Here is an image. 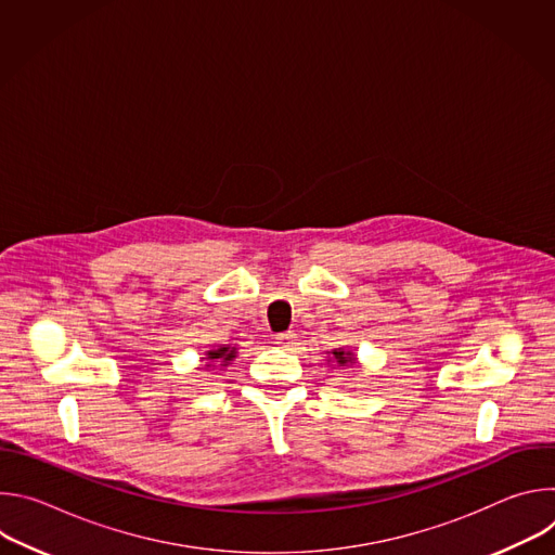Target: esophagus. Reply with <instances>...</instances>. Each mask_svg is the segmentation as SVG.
Masks as SVG:
<instances>
[{"label":"esophagus","instance_id":"1","mask_svg":"<svg viewBox=\"0 0 555 555\" xmlns=\"http://www.w3.org/2000/svg\"><path fill=\"white\" fill-rule=\"evenodd\" d=\"M274 343L279 347H292L296 343V334L294 332H285V334H276L274 336Z\"/></svg>","mask_w":555,"mask_h":555}]
</instances>
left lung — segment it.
I'll return each mask as SVG.
<instances>
[{
    "instance_id": "obj_1",
    "label": "left lung",
    "mask_w": 555,
    "mask_h": 555,
    "mask_svg": "<svg viewBox=\"0 0 555 555\" xmlns=\"http://www.w3.org/2000/svg\"><path fill=\"white\" fill-rule=\"evenodd\" d=\"M327 353H330L327 362H332V364H338V366L358 364V358H356V353H353L351 349H332V351H327Z\"/></svg>"
}]
</instances>
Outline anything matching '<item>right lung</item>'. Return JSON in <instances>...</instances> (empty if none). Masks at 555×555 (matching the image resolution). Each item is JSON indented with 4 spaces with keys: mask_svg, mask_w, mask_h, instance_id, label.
<instances>
[{
    "mask_svg": "<svg viewBox=\"0 0 555 555\" xmlns=\"http://www.w3.org/2000/svg\"><path fill=\"white\" fill-rule=\"evenodd\" d=\"M236 358V347H230V345H219L217 349H210L204 353L202 362H206L204 366L206 369H215V366H228L232 360Z\"/></svg>",
    "mask_w": 555,
    "mask_h": 555,
    "instance_id": "right-lung-1",
    "label": "right lung"
}]
</instances>
